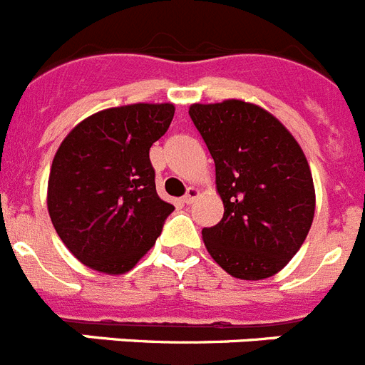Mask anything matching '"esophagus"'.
<instances>
[{
    "label": "esophagus",
    "mask_w": 365,
    "mask_h": 365,
    "mask_svg": "<svg viewBox=\"0 0 365 365\" xmlns=\"http://www.w3.org/2000/svg\"><path fill=\"white\" fill-rule=\"evenodd\" d=\"M197 195H199V190L193 188V186H190V188L186 190V195L182 197V202H185V205H192V202L197 199Z\"/></svg>",
    "instance_id": "1"
}]
</instances>
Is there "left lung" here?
I'll return each mask as SVG.
<instances>
[{
  "mask_svg": "<svg viewBox=\"0 0 365 365\" xmlns=\"http://www.w3.org/2000/svg\"><path fill=\"white\" fill-rule=\"evenodd\" d=\"M190 118L215 163L225 214L202 241L240 279L274 276L294 257L314 217L311 168L278 118L243 100L190 106Z\"/></svg>",
  "mask_w": 365,
  "mask_h": 365,
  "instance_id": "1",
  "label": "left lung"
}]
</instances>
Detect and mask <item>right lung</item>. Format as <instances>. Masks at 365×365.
<instances>
[{"label": "right lung", "mask_w": 365, "mask_h": 365, "mask_svg": "<svg viewBox=\"0 0 365 365\" xmlns=\"http://www.w3.org/2000/svg\"><path fill=\"white\" fill-rule=\"evenodd\" d=\"M173 104H130L74 125L53 159L47 208L54 230L83 265L124 274L155 245L173 205L155 190L151 144Z\"/></svg>", "instance_id": "right-lung-1"}]
</instances>
